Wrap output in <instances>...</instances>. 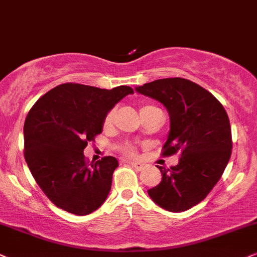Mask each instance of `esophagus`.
<instances>
[{"label":"esophagus","mask_w":257,"mask_h":257,"mask_svg":"<svg viewBox=\"0 0 257 257\" xmlns=\"http://www.w3.org/2000/svg\"><path fill=\"white\" fill-rule=\"evenodd\" d=\"M129 164H131V166L134 167L136 171H142L146 166V165L142 164V162H136V161H131Z\"/></svg>","instance_id":"1"}]
</instances>
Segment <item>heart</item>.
Here are the masks:
<instances>
[{
	"mask_svg": "<svg viewBox=\"0 0 257 257\" xmlns=\"http://www.w3.org/2000/svg\"><path fill=\"white\" fill-rule=\"evenodd\" d=\"M155 110H160V109L153 104H142L141 106H140V113H141L142 117L147 115V113L155 111ZM113 116H115V109L109 110V111L106 112L105 117H104V119H103V126H104V128H109V126L112 124ZM119 151H121L123 154L129 155V157H133V155L136 154L135 147L131 144H124V145L119 146Z\"/></svg>",
	"mask_w": 257,
	"mask_h": 257,
	"instance_id": "heart-1",
	"label": "heart"
}]
</instances>
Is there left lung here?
<instances>
[{
  "mask_svg": "<svg viewBox=\"0 0 257 257\" xmlns=\"http://www.w3.org/2000/svg\"><path fill=\"white\" fill-rule=\"evenodd\" d=\"M136 91L166 106L171 131L162 155L180 154L177 166H158L162 179L149 197L167 211H186L205 199L231 157L228 113L212 93L184 78L158 79Z\"/></svg>",
  "mask_w": 257,
  "mask_h": 257,
  "instance_id": "obj_1",
  "label": "left lung"
}]
</instances>
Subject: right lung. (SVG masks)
Returning a JSON list of instances; mask_svg holds the SVG:
<instances>
[{
  "instance_id": "obj_1",
  "label": "right lung",
  "mask_w": 257,
  "mask_h": 257,
  "mask_svg": "<svg viewBox=\"0 0 257 257\" xmlns=\"http://www.w3.org/2000/svg\"><path fill=\"white\" fill-rule=\"evenodd\" d=\"M133 92L125 85L106 90L65 83L29 110L24 125L26 162L42 192L59 209L85 216L105 201L118 161L104 157L89 164L83 152L102 133L106 112Z\"/></svg>"
}]
</instances>
